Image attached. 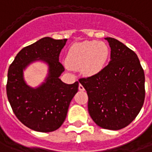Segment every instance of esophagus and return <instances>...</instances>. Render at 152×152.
<instances>
[{
  "instance_id": "1",
  "label": "esophagus",
  "mask_w": 152,
  "mask_h": 152,
  "mask_svg": "<svg viewBox=\"0 0 152 152\" xmlns=\"http://www.w3.org/2000/svg\"><path fill=\"white\" fill-rule=\"evenodd\" d=\"M78 89H79V91H85V88H84V86H82V85H80V84L79 85V87H78Z\"/></svg>"
}]
</instances>
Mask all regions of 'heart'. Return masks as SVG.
Wrapping results in <instances>:
<instances>
[{"instance_id":"b5f03b06","label":"heart","mask_w":152,"mask_h":152,"mask_svg":"<svg viewBox=\"0 0 152 152\" xmlns=\"http://www.w3.org/2000/svg\"><path fill=\"white\" fill-rule=\"evenodd\" d=\"M109 54V48L105 43L83 41L71 46L66 54V61L72 68H81L85 76H93L105 66Z\"/></svg>"}]
</instances>
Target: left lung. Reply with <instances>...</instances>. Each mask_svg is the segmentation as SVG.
I'll use <instances>...</instances> for the list:
<instances>
[{"label": "left lung", "mask_w": 152, "mask_h": 152, "mask_svg": "<svg viewBox=\"0 0 152 152\" xmlns=\"http://www.w3.org/2000/svg\"><path fill=\"white\" fill-rule=\"evenodd\" d=\"M110 61L95 76L80 79L88 94V111L100 128L119 130L134 120L145 99V75L137 54L107 37Z\"/></svg>", "instance_id": "left-lung-1"}]
</instances>
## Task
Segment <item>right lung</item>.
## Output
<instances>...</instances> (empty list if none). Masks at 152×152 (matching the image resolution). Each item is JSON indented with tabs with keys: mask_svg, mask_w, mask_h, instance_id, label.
<instances>
[{
	"mask_svg": "<svg viewBox=\"0 0 152 152\" xmlns=\"http://www.w3.org/2000/svg\"><path fill=\"white\" fill-rule=\"evenodd\" d=\"M66 41L50 37L39 39L21 49L10 66L6 85L8 100L17 118L32 130L49 132L60 128L78 91V81L66 84L59 78L65 70L59 62V54ZM36 61L48 66V75L39 87H31L24 80L23 71Z\"/></svg>",
	"mask_w": 152,
	"mask_h": 152,
	"instance_id": "obj_1",
	"label": "right lung"
}]
</instances>
